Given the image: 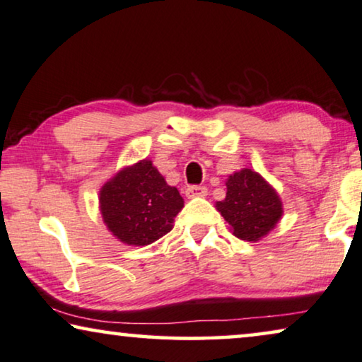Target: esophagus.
Masks as SVG:
<instances>
[{
    "instance_id": "1",
    "label": "esophagus",
    "mask_w": 362,
    "mask_h": 362,
    "mask_svg": "<svg viewBox=\"0 0 362 362\" xmlns=\"http://www.w3.org/2000/svg\"><path fill=\"white\" fill-rule=\"evenodd\" d=\"M206 187H202V185H192L188 187L185 190V195L188 198H197V197H205L206 195Z\"/></svg>"
}]
</instances>
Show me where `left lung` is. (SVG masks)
I'll return each mask as SVG.
<instances>
[{"mask_svg": "<svg viewBox=\"0 0 362 362\" xmlns=\"http://www.w3.org/2000/svg\"><path fill=\"white\" fill-rule=\"evenodd\" d=\"M218 211L243 241L256 243L274 230L282 218L277 192L257 172L243 169L226 180V198L216 202Z\"/></svg>", "mask_w": 362, "mask_h": 362, "instance_id": "1", "label": "left lung"}]
</instances>
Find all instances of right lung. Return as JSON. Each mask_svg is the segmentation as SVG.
<instances>
[{
  "instance_id": "obj_1",
  "label": "right lung",
  "mask_w": 362,
  "mask_h": 362,
  "mask_svg": "<svg viewBox=\"0 0 362 362\" xmlns=\"http://www.w3.org/2000/svg\"><path fill=\"white\" fill-rule=\"evenodd\" d=\"M183 198L151 160L124 167L100 190V211L113 236L129 246H147L172 230Z\"/></svg>"
}]
</instances>
